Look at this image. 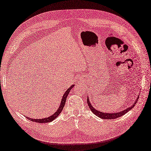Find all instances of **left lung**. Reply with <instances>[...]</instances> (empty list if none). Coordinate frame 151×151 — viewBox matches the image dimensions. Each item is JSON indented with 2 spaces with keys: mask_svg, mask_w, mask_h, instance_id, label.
Masks as SVG:
<instances>
[{
  "mask_svg": "<svg viewBox=\"0 0 151 151\" xmlns=\"http://www.w3.org/2000/svg\"><path fill=\"white\" fill-rule=\"evenodd\" d=\"M138 98H139V95H138V97L137 98V99H136V101L134 102V103L132 104L131 106H129V107H128L127 109L123 110V111H121L120 112L114 113H105V112H102V111H98L97 109L94 108L93 107V106L91 105L88 97H87V102H88V106H89L90 110L91 111H92L93 113L95 114V115H97L98 117H99V118L102 119L111 120V119H116V118H119V117H120V116H122V115H124L126 113H127L129 111H130V110L135 106L136 103H137V102L138 101Z\"/></svg>",
  "mask_w": 151,
  "mask_h": 151,
  "instance_id": "left-lung-1",
  "label": "left lung"
}]
</instances>
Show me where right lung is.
<instances>
[{"label":"right lung","instance_id":"obj_1","mask_svg":"<svg viewBox=\"0 0 151 151\" xmlns=\"http://www.w3.org/2000/svg\"><path fill=\"white\" fill-rule=\"evenodd\" d=\"M73 87H74V84H72V85L70 86L67 90V91H65V93L63 95V97H62V99H61V101L60 102V106H59L58 109L56 110V111L55 112L53 115H52L49 117H47V118H43V119H31V118H29V117H27V116H26V117L29 120L32 121V122H38V123H47V122H52V121H53L55 119H56V117L58 116V115H60V113L62 111V110H63V107L65 104L66 99H67V97L70 92V91L72 90V88H73Z\"/></svg>","mask_w":151,"mask_h":151}]
</instances>
